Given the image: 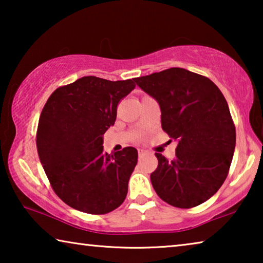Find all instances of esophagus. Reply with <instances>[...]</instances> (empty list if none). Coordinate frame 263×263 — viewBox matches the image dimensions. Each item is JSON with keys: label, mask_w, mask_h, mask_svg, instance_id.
<instances>
[{"label": "esophagus", "mask_w": 263, "mask_h": 263, "mask_svg": "<svg viewBox=\"0 0 263 263\" xmlns=\"http://www.w3.org/2000/svg\"><path fill=\"white\" fill-rule=\"evenodd\" d=\"M145 151L144 149H138V154H139V157H142V155H145Z\"/></svg>", "instance_id": "esophagus-1"}]
</instances>
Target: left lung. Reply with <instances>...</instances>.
I'll return each instance as SVG.
<instances>
[{"mask_svg":"<svg viewBox=\"0 0 263 263\" xmlns=\"http://www.w3.org/2000/svg\"><path fill=\"white\" fill-rule=\"evenodd\" d=\"M135 81L158 101L161 126L177 141L175 158L155 153L151 182L160 198L190 209L208 201L228 177L235 147V126L224 95L203 75L173 67Z\"/></svg>","mask_w":263,"mask_h":263,"instance_id":"obj_1","label":"left lung"}]
</instances>
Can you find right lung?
Here are the masks:
<instances>
[{"label":"right lung","mask_w":263,"mask_h":263,"mask_svg":"<svg viewBox=\"0 0 263 263\" xmlns=\"http://www.w3.org/2000/svg\"><path fill=\"white\" fill-rule=\"evenodd\" d=\"M132 80L83 77L55 89L39 117L37 151L52 189L75 210L104 215L117 209L138 160L135 147L108 154L103 135L117 117Z\"/></svg>","instance_id":"obj_1"}]
</instances>
